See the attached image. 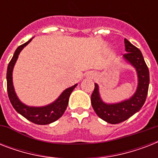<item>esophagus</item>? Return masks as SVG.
<instances>
[{
	"label": "esophagus",
	"instance_id": "esophagus-1",
	"mask_svg": "<svg viewBox=\"0 0 158 158\" xmlns=\"http://www.w3.org/2000/svg\"><path fill=\"white\" fill-rule=\"evenodd\" d=\"M94 74H90V77H91V78H94Z\"/></svg>",
	"mask_w": 158,
	"mask_h": 158
}]
</instances>
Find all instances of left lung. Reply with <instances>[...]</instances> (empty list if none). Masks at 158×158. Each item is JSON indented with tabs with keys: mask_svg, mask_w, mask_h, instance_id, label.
Segmentation results:
<instances>
[{
	"mask_svg": "<svg viewBox=\"0 0 158 158\" xmlns=\"http://www.w3.org/2000/svg\"><path fill=\"white\" fill-rule=\"evenodd\" d=\"M126 52L124 59L132 64L138 74L137 90L130 99L117 102L107 104L102 100L99 94L98 85L95 84L94 90L91 96V103L94 110L99 117L110 124H119L125 121L141 109L148 95L149 85V70L145 63L143 56L139 48L125 38Z\"/></svg>",
	"mask_w": 158,
	"mask_h": 158,
	"instance_id": "8db88e82",
	"label": "left lung"
}]
</instances>
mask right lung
<instances>
[{
    "instance_id": "obj_1",
    "label": "right lung",
    "mask_w": 158,
    "mask_h": 158,
    "mask_svg": "<svg viewBox=\"0 0 158 158\" xmlns=\"http://www.w3.org/2000/svg\"><path fill=\"white\" fill-rule=\"evenodd\" d=\"M32 39L33 38H31L27 43H23L18 47V48L15 52L12 59L9 63L8 67H7V74H6L7 92H8L9 99L17 112L19 113L23 117H25L27 120L34 123V124L48 125V124L58 120L64 114V110H66L67 106H68L70 94L75 89L77 84H74V86L65 89L56 101L49 105L37 107V106H28L23 104V102H21L15 92L13 80H12V73H13L14 66H15L16 60L18 59L19 55L21 51L23 50V48L30 43Z\"/></svg>"
}]
</instances>
